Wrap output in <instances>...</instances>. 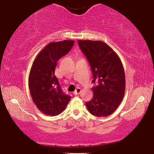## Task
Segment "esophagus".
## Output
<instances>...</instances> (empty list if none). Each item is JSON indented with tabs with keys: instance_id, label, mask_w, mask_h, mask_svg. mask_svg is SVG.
I'll list each match as a JSON object with an SVG mask.
<instances>
[{
	"instance_id": "esophagus-1",
	"label": "esophagus",
	"mask_w": 154,
	"mask_h": 154,
	"mask_svg": "<svg viewBox=\"0 0 154 154\" xmlns=\"http://www.w3.org/2000/svg\"><path fill=\"white\" fill-rule=\"evenodd\" d=\"M81 92V88H76V90H75V91L73 92V94H74V95L79 94H80Z\"/></svg>"
}]
</instances>
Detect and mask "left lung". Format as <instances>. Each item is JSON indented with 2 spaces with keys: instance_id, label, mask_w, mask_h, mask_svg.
<instances>
[{
  "instance_id": "1",
  "label": "left lung",
  "mask_w": 154,
  "mask_h": 154,
  "mask_svg": "<svg viewBox=\"0 0 154 154\" xmlns=\"http://www.w3.org/2000/svg\"><path fill=\"white\" fill-rule=\"evenodd\" d=\"M79 45L91 68L94 96L86 102L88 111L98 117L114 112L125 94V72L118 54L109 45L100 41L79 40Z\"/></svg>"
}]
</instances>
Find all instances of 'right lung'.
<instances>
[{"label":"right lung","instance_id":"obj_1","mask_svg":"<svg viewBox=\"0 0 154 154\" xmlns=\"http://www.w3.org/2000/svg\"><path fill=\"white\" fill-rule=\"evenodd\" d=\"M74 41L51 42L39 52L32 64L28 86L33 103L45 115L54 116L61 113L71 97L64 94L55 75L57 61L67 54Z\"/></svg>","mask_w":154,"mask_h":154}]
</instances>
